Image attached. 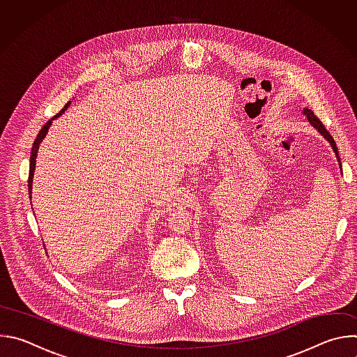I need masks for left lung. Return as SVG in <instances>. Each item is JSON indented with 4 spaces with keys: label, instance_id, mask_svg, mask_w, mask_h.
<instances>
[{
    "label": "left lung",
    "instance_id": "obj_1",
    "mask_svg": "<svg viewBox=\"0 0 357 357\" xmlns=\"http://www.w3.org/2000/svg\"><path fill=\"white\" fill-rule=\"evenodd\" d=\"M302 114H305L307 116V119H308V121H310V124L315 128V130H318V132L331 144V146H332V149H333V152H335V155H336V158H337V161H339V165H340V168H342V162H340V158H339V152H337V146H336V142L333 141V138L331 137V134L326 131V128L324 127V124L321 123V120L314 114V112L312 110H310V109H307L305 107L303 110H302Z\"/></svg>",
    "mask_w": 357,
    "mask_h": 357
}]
</instances>
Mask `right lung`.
Wrapping results in <instances>:
<instances>
[{
  "label": "right lung",
  "instance_id": "1",
  "mask_svg": "<svg viewBox=\"0 0 357 357\" xmlns=\"http://www.w3.org/2000/svg\"><path fill=\"white\" fill-rule=\"evenodd\" d=\"M70 106V101H68V103L65 105V107L54 117V119H50L43 127H42V130L39 131V134H38V137H36V139L33 141V145H32V151H31V158H29V178H28V190H29V199L32 197V182H33V172H35V165H36V157H38V151H39V145H40V142L43 141V138L46 137V134H47V130L50 128V126H52V123H54V120H56L58 117H61L66 110H68V107ZM32 203V202H31Z\"/></svg>",
  "mask_w": 357,
  "mask_h": 357
}]
</instances>
